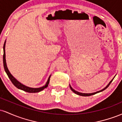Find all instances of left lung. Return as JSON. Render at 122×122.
Returning a JSON list of instances; mask_svg holds the SVG:
<instances>
[{"instance_id":"left-lung-1","label":"left lung","mask_w":122,"mask_h":122,"mask_svg":"<svg viewBox=\"0 0 122 122\" xmlns=\"http://www.w3.org/2000/svg\"><path fill=\"white\" fill-rule=\"evenodd\" d=\"M113 80V79H112ZM112 80L110 82V83L108 84L107 86H106V87H105L104 89H102L101 91H98V92H95V93H80V92H77V91H75V89H73V88L71 87V85H69V86H70V88H71V90L73 92H74V93H75L76 94H77V95H80V96H91V95H95V94H96V93H99V92H102V91H104V90H105V89H106V88H107L109 86V85H110V84L111 83V82L112 81Z\"/></svg>"}]
</instances>
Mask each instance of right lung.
Segmentation results:
<instances>
[{"mask_svg":"<svg viewBox=\"0 0 122 122\" xmlns=\"http://www.w3.org/2000/svg\"><path fill=\"white\" fill-rule=\"evenodd\" d=\"M5 43H4L3 45V66H4V68H5V70L6 72L7 75L8 77H9V79H10L11 81L12 82V83L14 85L16 86V88H18V89H20L21 90L24 91L25 92H29V93H36V92H39L43 90L45 88H47V86H48L49 83V81H50V77H49L48 80L46 84L44 86H42V87L40 88H30L28 87V86H25V85H23L22 84H21L20 82H19L18 81L16 80V79L12 76L11 74L10 73V72H9L8 71L7 67L6 65V62H5Z\"/></svg>","mask_w":122,"mask_h":122,"instance_id":"add662e5","label":"right lung"}]
</instances>
